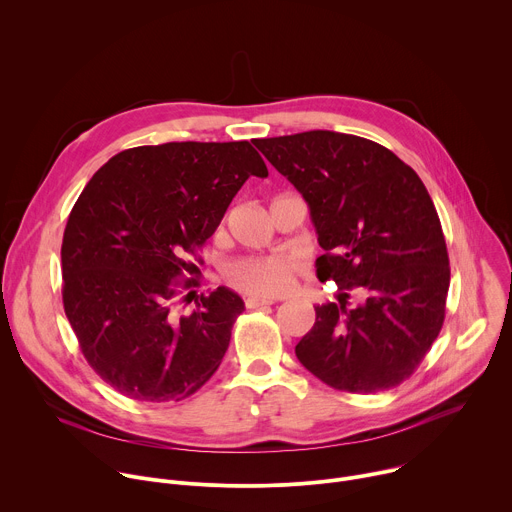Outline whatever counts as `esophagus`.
<instances>
[{
  "label": "esophagus",
  "mask_w": 512,
  "mask_h": 512,
  "mask_svg": "<svg viewBox=\"0 0 512 512\" xmlns=\"http://www.w3.org/2000/svg\"><path fill=\"white\" fill-rule=\"evenodd\" d=\"M271 304H273L271 298H259V296H249V298L245 300V306H247L249 310L261 308V306H271Z\"/></svg>",
  "instance_id": "esophagus-1"
}]
</instances>
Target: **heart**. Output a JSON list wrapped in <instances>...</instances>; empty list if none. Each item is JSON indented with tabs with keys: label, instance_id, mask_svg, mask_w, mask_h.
Masks as SVG:
<instances>
[{
	"label": "heart",
	"instance_id": "heart-1",
	"mask_svg": "<svg viewBox=\"0 0 512 512\" xmlns=\"http://www.w3.org/2000/svg\"><path fill=\"white\" fill-rule=\"evenodd\" d=\"M302 265L289 255H249L227 263L223 275L227 283L243 294L277 298L296 285Z\"/></svg>",
	"mask_w": 512,
	"mask_h": 512
}]
</instances>
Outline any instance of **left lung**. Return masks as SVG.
Segmentation results:
<instances>
[{"label":"left lung","mask_w":512,"mask_h":512,"mask_svg":"<svg viewBox=\"0 0 512 512\" xmlns=\"http://www.w3.org/2000/svg\"><path fill=\"white\" fill-rule=\"evenodd\" d=\"M310 206L320 281L338 304L316 306L296 356L332 389L381 393L409 379L446 318L450 259L440 216L419 176L358 135L304 131L253 139ZM359 304L350 307L349 291Z\"/></svg>","instance_id":"left-lung-1"}]
</instances>
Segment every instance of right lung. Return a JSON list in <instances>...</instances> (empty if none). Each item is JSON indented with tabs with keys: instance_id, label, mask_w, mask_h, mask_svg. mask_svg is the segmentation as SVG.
<instances>
[{
	"instance_id": "add662e5",
	"label": "right lung",
	"mask_w": 512,
	"mask_h": 512,
	"mask_svg": "<svg viewBox=\"0 0 512 512\" xmlns=\"http://www.w3.org/2000/svg\"><path fill=\"white\" fill-rule=\"evenodd\" d=\"M249 141H170L113 156L85 186L62 237V304L91 369L135 401H182L218 369L243 300L227 287L180 314L188 255L206 243L249 176Z\"/></svg>"
}]
</instances>
